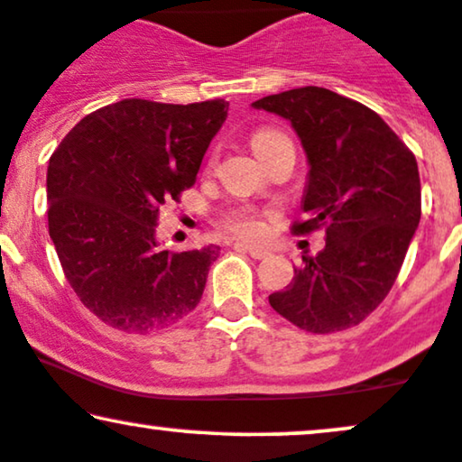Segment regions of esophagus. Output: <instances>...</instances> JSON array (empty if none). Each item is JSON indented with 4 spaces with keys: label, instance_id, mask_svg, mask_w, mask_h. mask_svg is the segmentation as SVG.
I'll use <instances>...</instances> for the list:
<instances>
[{
    "label": "esophagus",
    "instance_id": "esophagus-1",
    "mask_svg": "<svg viewBox=\"0 0 462 462\" xmlns=\"http://www.w3.org/2000/svg\"><path fill=\"white\" fill-rule=\"evenodd\" d=\"M237 250H244V253H248L253 259H267L270 257V250L263 248V246H248V244H236Z\"/></svg>",
    "mask_w": 462,
    "mask_h": 462
}]
</instances>
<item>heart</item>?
I'll use <instances>...</instances> for the list:
<instances>
[{"label": "heart", "instance_id": "obj_1", "mask_svg": "<svg viewBox=\"0 0 462 462\" xmlns=\"http://www.w3.org/2000/svg\"><path fill=\"white\" fill-rule=\"evenodd\" d=\"M278 136L284 134L278 133V130H261V133L253 136V150H261V147L278 139ZM225 226L231 233H236L237 237H246V240H254V237H259L263 233V222H261L259 214L250 208H237L226 214Z\"/></svg>", "mask_w": 462, "mask_h": 462}]
</instances>
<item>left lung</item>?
<instances>
[{"label": "left lung", "mask_w": 462, "mask_h": 462, "mask_svg": "<svg viewBox=\"0 0 462 462\" xmlns=\"http://www.w3.org/2000/svg\"><path fill=\"white\" fill-rule=\"evenodd\" d=\"M253 106L291 122L306 152V220L293 233L326 226V248L304 257L270 306L312 334L357 326L390 293L420 225L415 156L377 113L326 88L306 85Z\"/></svg>", "instance_id": "left-lung-1"}]
</instances>
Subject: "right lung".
I'll return each instance as SVG.
<instances>
[{
	"mask_svg": "<svg viewBox=\"0 0 462 462\" xmlns=\"http://www.w3.org/2000/svg\"><path fill=\"white\" fill-rule=\"evenodd\" d=\"M226 109L119 100L85 116L51 156L49 236L74 293L106 326L147 334L197 309L220 248L161 250L156 225L195 184Z\"/></svg>",
	"mask_w": 462,
	"mask_h": 462,
	"instance_id": "obj_1",
	"label": "right lung"
}]
</instances>
